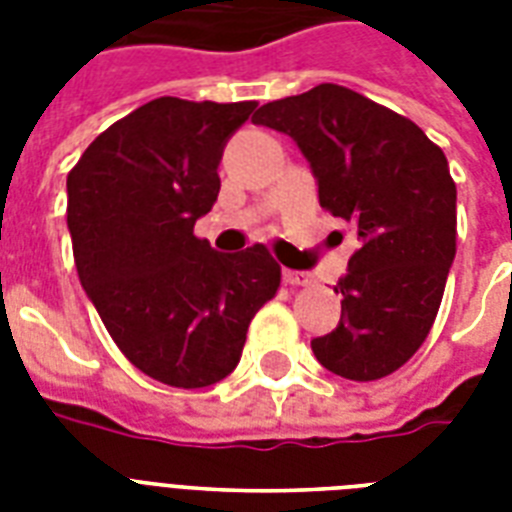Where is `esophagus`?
Instances as JSON below:
<instances>
[{
    "instance_id": "esophagus-1",
    "label": "esophagus",
    "mask_w": 512,
    "mask_h": 512,
    "mask_svg": "<svg viewBox=\"0 0 512 512\" xmlns=\"http://www.w3.org/2000/svg\"><path fill=\"white\" fill-rule=\"evenodd\" d=\"M284 281H287V284H292V287H308V284H311L313 281V276L308 271H284Z\"/></svg>"
}]
</instances>
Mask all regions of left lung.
Segmentation results:
<instances>
[{
  "mask_svg": "<svg viewBox=\"0 0 512 512\" xmlns=\"http://www.w3.org/2000/svg\"><path fill=\"white\" fill-rule=\"evenodd\" d=\"M252 122L295 140L321 207L356 225L358 249L335 287L340 324L311 340L319 364L356 382L396 372L428 337L457 252V188L444 151L414 122L340 84L265 103Z\"/></svg>",
  "mask_w": 512,
  "mask_h": 512,
  "instance_id": "left-lung-1",
  "label": "left lung"
}]
</instances>
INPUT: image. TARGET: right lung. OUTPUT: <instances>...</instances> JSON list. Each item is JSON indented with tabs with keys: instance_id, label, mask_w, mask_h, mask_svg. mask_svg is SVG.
Listing matches in <instances>:
<instances>
[{
	"instance_id": "obj_1",
	"label": "right lung",
	"mask_w": 512,
	"mask_h": 512,
	"mask_svg": "<svg viewBox=\"0 0 512 512\" xmlns=\"http://www.w3.org/2000/svg\"><path fill=\"white\" fill-rule=\"evenodd\" d=\"M255 108L156 98L111 124L68 172L84 292L124 356L172 388L228 377L249 321L281 284L263 244L223 255L193 236L220 193L225 143Z\"/></svg>"
}]
</instances>
